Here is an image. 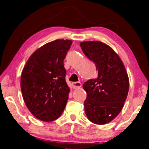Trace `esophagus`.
<instances>
[{"mask_svg": "<svg viewBox=\"0 0 149 149\" xmlns=\"http://www.w3.org/2000/svg\"><path fill=\"white\" fill-rule=\"evenodd\" d=\"M72 86L74 89H78L81 87V84L80 82H73Z\"/></svg>", "mask_w": 149, "mask_h": 149, "instance_id": "1", "label": "esophagus"}]
</instances>
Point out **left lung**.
<instances>
[{
  "label": "left lung",
  "instance_id": "1",
  "mask_svg": "<svg viewBox=\"0 0 149 149\" xmlns=\"http://www.w3.org/2000/svg\"><path fill=\"white\" fill-rule=\"evenodd\" d=\"M82 51L96 65L95 79L85 82L87 93L85 112L89 121L104 125L121 112L129 91V81L125 68L119 56L106 44L100 41L80 43Z\"/></svg>",
  "mask_w": 149,
  "mask_h": 149
}]
</instances>
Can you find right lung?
Masks as SVG:
<instances>
[{
  "instance_id": "add662e5",
  "label": "right lung",
  "mask_w": 149,
  "mask_h": 149,
  "mask_svg": "<svg viewBox=\"0 0 149 149\" xmlns=\"http://www.w3.org/2000/svg\"><path fill=\"white\" fill-rule=\"evenodd\" d=\"M72 44L69 40L49 42L35 51L24 67L20 81L24 101L41 121L57 119L65 109L70 88L63 60Z\"/></svg>"
}]
</instances>
